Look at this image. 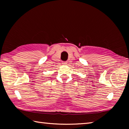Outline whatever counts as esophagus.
I'll list each match as a JSON object with an SVG mask.
<instances>
[{"mask_svg":"<svg viewBox=\"0 0 129 129\" xmlns=\"http://www.w3.org/2000/svg\"><path fill=\"white\" fill-rule=\"evenodd\" d=\"M68 63V62L67 61H62V64H67Z\"/></svg>","mask_w":129,"mask_h":129,"instance_id":"34e87169","label":"esophagus"}]
</instances>
